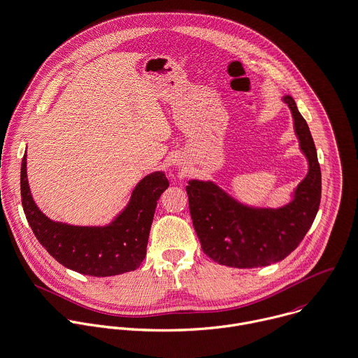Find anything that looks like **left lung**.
Instances as JSON below:
<instances>
[{
  "instance_id": "obj_1",
  "label": "left lung",
  "mask_w": 358,
  "mask_h": 358,
  "mask_svg": "<svg viewBox=\"0 0 358 358\" xmlns=\"http://www.w3.org/2000/svg\"><path fill=\"white\" fill-rule=\"evenodd\" d=\"M289 104L308 173L282 208L247 206L213 181L191 180L187 185L189 213L203 252L231 268H259L292 254L314 223L321 203V167L307 121L292 96Z\"/></svg>"
}]
</instances>
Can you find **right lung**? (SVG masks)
<instances>
[{
	"mask_svg": "<svg viewBox=\"0 0 358 358\" xmlns=\"http://www.w3.org/2000/svg\"><path fill=\"white\" fill-rule=\"evenodd\" d=\"M169 180L163 171L142 178L125 209L107 226H72L48 219L34 203L20 167V196L27 223L45 251L65 268L82 275L106 278L135 271L146 257L155 209Z\"/></svg>",
	"mask_w": 358,
	"mask_h": 358,
	"instance_id": "add662e5",
	"label": "right lung"
}]
</instances>
